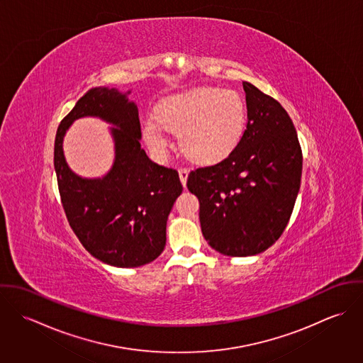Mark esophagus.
<instances>
[{
    "label": "esophagus",
    "instance_id": "esophagus-1",
    "mask_svg": "<svg viewBox=\"0 0 363 363\" xmlns=\"http://www.w3.org/2000/svg\"><path fill=\"white\" fill-rule=\"evenodd\" d=\"M187 176H189V169L187 167H180L179 169V177H180V182L183 183V186H186V183H187Z\"/></svg>",
    "mask_w": 363,
    "mask_h": 363
}]
</instances>
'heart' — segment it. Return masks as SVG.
Listing matches in <instances>:
<instances>
[{
  "label": "heart",
  "mask_w": 363,
  "mask_h": 363,
  "mask_svg": "<svg viewBox=\"0 0 363 363\" xmlns=\"http://www.w3.org/2000/svg\"><path fill=\"white\" fill-rule=\"evenodd\" d=\"M246 120L247 107L239 92L201 86L159 104L157 118L148 117L144 124V138L155 154L163 155L169 147L166 130L177 133L186 155L200 163H215L238 147Z\"/></svg>",
  "instance_id": "1"
}]
</instances>
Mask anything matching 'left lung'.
I'll use <instances>...</instances> for the list:
<instances>
[{
  "label": "left lung",
  "mask_w": 363,
  "mask_h": 363,
  "mask_svg": "<svg viewBox=\"0 0 363 363\" xmlns=\"http://www.w3.org/2000/svg\"><path fill=\"white\" fill-rule=\"evenodd\" d=\"M247 123L238 147L220 162L190 172L201 232L225 256H255L285 230L302 177V148L286 110L243 82Z\"/></svg>",
  "instance_id": "1"
}]
</instances>
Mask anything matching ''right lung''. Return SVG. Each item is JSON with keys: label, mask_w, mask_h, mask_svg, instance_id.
Instances as JSON below:
<instances>
[{"label": "right lung", "mask_w": 363, "mask_h": 363, "mask_svg": "<svg viewBox=\"0 0 363 363\" xmlns=\"http://www.w3.org/2000/svg\"><path fill=\"white\" fill-rule=\"evenodd\" d=\"M98 115L113 122L116 160L98 181L81 179L66 166L62 138L75 118ZM138 108L117 89L92 88L61 120L54 169L61 204L88 253L114 267H140L163 252L166 220L183 186L176 169L152 162L141 148Z\"/></svg>", "instance_id": "add662e5"}]
</instances>
